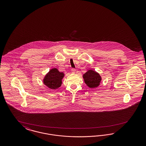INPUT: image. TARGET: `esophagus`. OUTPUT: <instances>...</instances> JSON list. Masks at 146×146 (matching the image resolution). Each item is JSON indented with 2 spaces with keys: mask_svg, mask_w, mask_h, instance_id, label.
Instances as JSON below:
<instances>
[{
  "mask_svg": "<svg viewBox=\"0 0 146 146\" xmlns=\"http://www.w3.org/2000/svg\"><path fill=\"white\" fill-rule=\"evenodd\" d=\"M75 71H76L75 68H72V70H71V72H72V73H74L75 72Z\"/></svg>",
  "mask_w": 146,
  "mask_h": 146,
  "instance_id": "esophagus-1",
  "label": "esophagus"
}]
</instances>
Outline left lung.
I'll return each mask as SVG.
<instances>
[{
	"mask_svg": "<svg viewBox=\"0 0 146 146\" xmlns=\"http://www.w3.org/2000/svg\"><path fill=\"white\" fill-rule=\"evenodd\" d=\"M84 79L86 84L90 88L97 87L101 81L100 75L95 71L89 70L84 74Z\"/></svg>",
	"mask_w": 146,
	"mask_h": 146,
	"instance_id": "8db88e82",
	"label": "left lung"
}]
</instances>
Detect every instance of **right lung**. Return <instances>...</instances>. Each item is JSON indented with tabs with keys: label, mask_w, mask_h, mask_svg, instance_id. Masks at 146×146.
I'll use <instances>...</instances> for the list:
<instances>
[{
	"label": "right lung",
	"mask_w": 146,
	"mask_h": 146,
	"mask_svg": "<svg viewBox=\"0 0 146 146\" xmlns=\"http://www.w3.org/2000/svg\"><path fill=\"white\" fill-rule=\"evenodd\" d=\"M63 73H60L56 68L52 69L44 79V84L51 89H57L62 84Z\"/></svg>",
	"instance_id": "obj_1"
}]
</instances>
